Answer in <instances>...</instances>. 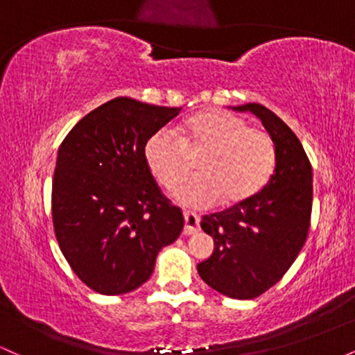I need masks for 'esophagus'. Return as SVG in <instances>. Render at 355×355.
<instances>
[{"instance_id":"esophagus-1","label":"esophagus","mask_w":355,"mask_h":355,"mask_svg":"<svg viewBox=\"0 0 355 355\" xmlns=\"http://www.w3.org/2000/svg\"><path fill=\"white\" fill-rule=\"evenodd\" d=\"M183 218H185V229H183V234H195V232L198 230V227H200V217H198L195 211L185 210L183 211Z\"/></svg>"}]
</instances>
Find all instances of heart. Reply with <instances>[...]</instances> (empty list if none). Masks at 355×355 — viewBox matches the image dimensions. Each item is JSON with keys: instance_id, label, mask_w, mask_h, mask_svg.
<instances>
[{"instance_id": "heart-1", "label": "heart", "mask_w": 355, "mask_h": 355, "mask_svg": "<svg viewBox=\"0 0 355 355\" xmlns=\"http://www.w3.org/2000/svg\"><path fill=\"white\" fill-rule=\"evenodd\" d=\"M202 154L199 175L180 182L189 171V157ZM146 166L166 190L177 189L178 200L191 207H210L223 198L237 205L259 193L277 164L274 138L262 128L222 110L195 113L182 126L180 138L160 128L146 138Z\"/></svg>"}]
</instances>
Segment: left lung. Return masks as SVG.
I'll list each match as a JSON object with an SVG mask.
<instances>
[{"mask_svg":"<svg viewBox=\"0 0 355 355\" xmlns=\"http://www.w3.org/2000/svg\"><path fill=\"white\" fill-rule=\"evenodd\" d=\"M252 112L275 141L277 164L259 193L217 214L200 227L215 248L197 266L207 285L232 299H255L274 287L302 250L312 214V165L295 133L260 103L235 107Z\"/></svg>","mask_w":355,"mask_h":355,"instance_id":"obj_1","label":"left lung"}]
</instances>
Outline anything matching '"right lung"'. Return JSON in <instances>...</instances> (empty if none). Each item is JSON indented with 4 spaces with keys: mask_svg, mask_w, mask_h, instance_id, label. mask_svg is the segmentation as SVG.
I'll return each mask as SVG.
<instances>
[{
    "mask_svg": "<svg viewBox=\"0 0 355 355\" xmlns=\"http://www.w3.org/2000/svg\"><path fill=\"white\" fill-rule=\"evenodd\" d=\"M180 110L120 96L61 141L53 227L71 270L98 294L135 291L152 275L158 252L180 237L182 210L162 193L144 157L146 138Z\"/></svg>",
    "mask_w": 355,
    "mask_h": 355,
    "instance_id": "1",
    "label": "right lung"
}]
</instances>
